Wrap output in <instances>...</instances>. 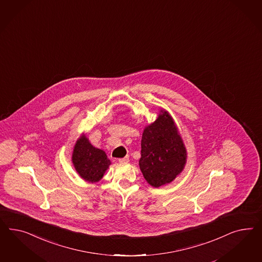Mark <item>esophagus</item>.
Instances as JSON below:
<instances>
[{
  "instance_id": "esophagus-1",
  "label": "esophagus",
  "mask_w": 262,
  "mask_h": 262,
  "mask_svg": "<svg viewBox=\"0 0 262 262\" xmlns=\"http://www.w3.org/2000/svg\"><path fill=\"white\" fill-rule=\"evenodd\" d=\"M118 161H119L120 163H127L129 161V159H128V157H125L123 159H118Z\"/></svg>"
}]
</instances>
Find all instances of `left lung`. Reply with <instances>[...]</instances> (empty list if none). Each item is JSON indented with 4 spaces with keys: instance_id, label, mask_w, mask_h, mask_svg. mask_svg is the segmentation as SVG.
Returning <instances> with one entry per match:
<instances>
[{
    "instance_id": "1",
    "label": "left lung",
    "mask_w": 262,
    "mask_h": 262,
    "mask_svg": "<svg viewBox=\"0 0 262 262\" xmlns=\"http://www.w3.org/2000/svg\"><path fill=\"white\" fill-rule=\"evenodd\" d=\"M186 159V148L173 117L159 108L158 119L143 130L139 167L144 179L156 188L172 183L183 172Z\"/></svg>"
}]
</instances>
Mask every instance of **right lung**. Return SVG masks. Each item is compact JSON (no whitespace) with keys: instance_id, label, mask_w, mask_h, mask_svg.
Here are the masks:
<instances>
[{"instance_id":"right-lung-1","label":"right lung","mask_w":262,"mask_h":262,"mask_svg":"<svg viewBox=\"0 0 262 262\" xmlns=\"http://www.w3.org/2000/svg\"><path fill=\"white\" fill-rule=\"evenodd\" d=\"M72 163L79 177L90 183L100 182L111 165L104 151L94 147L84 134L79 136L74 146Z\"/></svg>"}]
</instances>
